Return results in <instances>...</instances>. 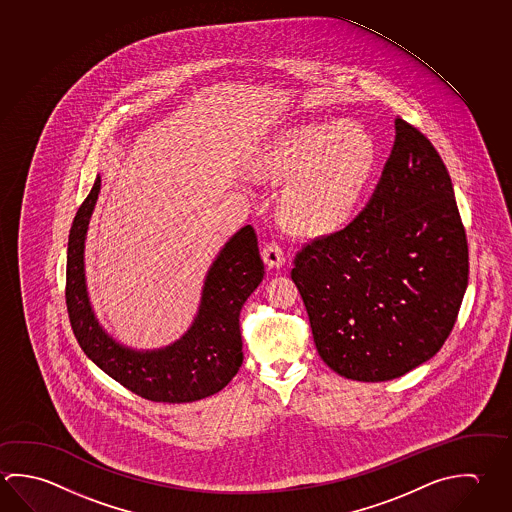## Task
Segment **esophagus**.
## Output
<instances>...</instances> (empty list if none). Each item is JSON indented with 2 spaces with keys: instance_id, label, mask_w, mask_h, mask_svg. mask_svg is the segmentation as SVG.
Listing matches in <instances>:
<instances>
[{
  "instance_id": "esophagus-1",
  "label": "esophagus",
  "mask_w": 512,
  "mask_h": 512,
  "mask_svg": "<svg viewBox=\"0 0 512 512\" xmlns=\"http://www.w3.org/2000/svg\"><path fill=\"white\" fill-rule=\"evenodd\" d=\"M262 260L269 269H278L286 264V255H284L280 244L271 241V243L264 244V248H262Z\"/></svg>"
}]
</instances>
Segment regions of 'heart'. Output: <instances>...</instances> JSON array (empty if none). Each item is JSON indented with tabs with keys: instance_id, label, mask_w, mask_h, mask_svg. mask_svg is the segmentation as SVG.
<instances>
[{
	"instance_id": "1",
	"label": "heart",
	"mask_w": 512,
	"mask_h": 512,
	"mask_svg": "<svg viewBox=\"0 0 512 512\" xmlns=\"http://www.w3.org/2000/svg\"><path fill=\"white\" fill-rule=\"evenodd\" d=\"M377 145L365 127L327 122L289 127L269 140L259 172L287 181L280 216L302 234H323L343 225L376 169Z\"/></svg>"
}]
</instances>
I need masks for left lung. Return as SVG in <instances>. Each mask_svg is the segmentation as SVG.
<instances>
[{
    "label": "left lung",
    "mask_w": 512,
    "mask_h": 512,
    "mask_svg": "<svg viewBox=\"0 0 512 512\" xmlns=\"http://www.w3.org/2000/svg\"><path fill=\"white\" fill-rule=\"evenodd\" d=\"M467 275L448 169L403 118H395L394 147L367 207L302 248L291 269L320 358L365 383L404 376L439 352Z\"/></svg>",
    "instance_id": "8db88e82"
}]
</instances>
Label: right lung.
I'll return each instance as SVG.
<instances>
[{"mask_svg":"<svg viewBox=\"0 0 512 512\" xmlns=\"http://www.w3.org/2000/svg\"><path fill=\"white\" fill-rule=\"evenodd\" d=\"M100 176L73 219L66 262V305L84 354L133 394L154 403H192L223 390L243 365L239 314L264 278L257 235L246 225L208 268L198 313L180 340L136 350L109 336L91 307L84 248L97 205Z\"/></svg>","mask_w":512,"mask_h":512,"instance_id":"add662e5","label":"right lung"}]
</instances>
